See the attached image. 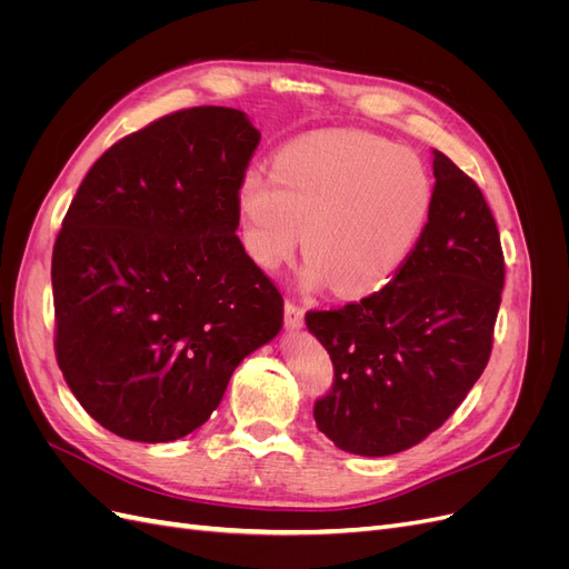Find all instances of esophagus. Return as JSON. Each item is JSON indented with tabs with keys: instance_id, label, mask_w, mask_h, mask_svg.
<instances>
[{
	"instance_id": "esophagus-1",
	"label": "esophagus",
	"mask_w": 569,
	"mask_h": 569,
	"mask_svg": "<svg viewBox=\"0 0 569 569\" xmlns=\"http://www.w3.org/2000/svg\"><path fill=\"white\" fill-rule=\"evenodd\" d=\"M284 322L289 330H297V327L303 325V308L295 301H287L284 303Z\"/></svg>"
}]
</instances>
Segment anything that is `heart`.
<instances>
[{
    "label": "heart",
    "instance_id": "b5f03b06",
    "mask_svg": "<svg viewBox=\"0 0 569 569\" xmlns=\"http://www.w3.org/2000/svg\"><path fill=\"white\" fill-rule=\"evenodd\" d=\"M432 176L416 151L370 132H320L274 153L272 176L239 184L244 244L278 270L303 226L308 284L368 295L403 266L432 209Z\"/></svg>",
    "mask_w": 569,
    "mask_h": 569
}]
</instances>
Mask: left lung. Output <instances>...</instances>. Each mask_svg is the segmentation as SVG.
<instances>
[{
    "label": "left lung",
    "instance_id": "obj_1",
    "mask_svg": "<svg viewBox=\"0 0 569 569\" xmlns=\"http://www.w3.org/2000/svg\"><path fill=\"white\" fill-rule=\"evenodd\" d=\"M435 180L427 226L393 280L306 313L335 366L313 418L341 451L377 458L420 443L489 363L506 280L501 234L477 182L441 151Z\"/></svg>",
    "mask_w": 569,
    "mask_h": 569
}]
</instances>
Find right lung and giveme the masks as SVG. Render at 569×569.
<instances>
[{
  "label": "right lung",
  "mask_w": 569,
  "mask_h": 569,
  "mask_svg": "<svg viewBox=\"0 0 569 569\" xmlns=\"http://www.w3.org/2000/svg\"><path fill=\"white\" fill-rule=\"evenodd\" d=\"M258 142L242 111L180 109L111 144L68 206L51 253L54 353L118 437L194 432L280 332V289L234 232Z\"/></svg>",
  "instance_id": "1"
}]
</instances>
